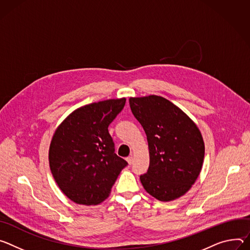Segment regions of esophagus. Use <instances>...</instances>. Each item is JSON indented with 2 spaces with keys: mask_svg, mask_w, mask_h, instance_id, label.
Listing matches in <instances>:
<instances>
[{
  "mask_svg": "<svg viewBox=\"0 0 250 250\" xmlns=\"http://www.w3.org/2000/svg\"><path fill=\"white\" fill-rule=\"evenodd\" d=\"M126 161H127V162H128V164H129V165H131V164H132V163H133V157H132V156H130V157H128V158H127V159H126Z\"/></svg>",
  "mask_w": 250,
  "mask_h": 250,
  "instance_id": "34e87169",
  "label": "esophagus"
}]
</instances>
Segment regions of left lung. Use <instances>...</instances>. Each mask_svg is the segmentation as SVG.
<instances>
[{"instance_id": "left-lung-1", "label": "left lung", "mask_w": 250, "mask_h": 250, "mask_svg": "<svg viewBox=\"0 0 250 250\" xmlns=\"http://www.w3.org/2000/svg\"><path fill=\"white\" fill-rule=\"evenodd\" d=\"M129 103L148 140L150 166L140 176L144 188L162 202L184 196L203 167L201 131L179 107L162 96L131 97Z\"/></svg>"}]
</instances>
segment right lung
<instances>
[{"label": "right lung", "instance_id": "add662e5", "mask_svg": "<svg viewBox=\"0 0 250 250\" xmlns=\"http://www.w3.org/2000/svg\"><path fill=\"white\" fill-rule=\"evenodd\" d=\"M126 99H109L82 106L55 130L48 160L59 188L78 205H98L128 163L115 154L108 126Z\"/></svg>", "mask_w": 250, "mask_h": 250}]
</instances>
